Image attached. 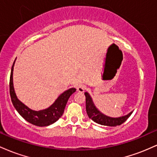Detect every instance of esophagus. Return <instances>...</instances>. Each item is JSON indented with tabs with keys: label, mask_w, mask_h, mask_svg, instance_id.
I'll use <instances>...</instances> for the list:
<instances>
[{
	"label": "esophagus",
	"mask_w": 157,
	"mask_h": 157,
	"mask_svg": "<svg viewBox=\"0 0 157 157\" xmlns=\"http://www.w3.org/2000/svg\"><path fill=\"white\" fill-rule=\"evenodd\" d=\"M76 89H77V91H79V92H83L86 88H85L84 85L79 84V85H77V86Z\"/></svg>",
	"instance_id": "1"
}]
</instances>
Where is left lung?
<instances>
[{"mask_svg": "<svg viewBox=\"0 0 157 157\" xmlns=\"http://www.w3.org/2000/svg\"><path fill=\"white\" fill-rule=\"evenodd\" d=\"M85 96H86V109L88 116L94 122H97L100 125L111 126V127L120 125L123 122H125L133 113V111H131L125 116L120 117H110L103 114L97 109L89 93L85 92Z\"/></svg>", "mask_w": 157, "mask_h": 157, "instance_id": "obj_1", "label": "left lung"}]
</instances>
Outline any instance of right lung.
<instances>
[{
	"label": "right lung",
	"mask_w": 157,
	"mask_h": 157,
	"mask_svg": "<svg viewBox=\"0 0 157 157\" xmlns=\"http://www.w3.org/2000/svg\"><path fill=\"white\" fill-rule=\"evenodd\" d=\"M15 60L14 61L12 70H11L10 80V93L14 107L23 118H24L27 122L32 125L40 126V127L52 125L61 117L64 112L65 107L67 103L68 98L74 92L76 91V89L71 88L65 91L57 97L55 102L48 109L40 110V111H34V110L30 109L17 99L15 92V89H14L13 69Z\"/></svg>",
	"instance_id": "right-lung-1"
}]
</instances>
